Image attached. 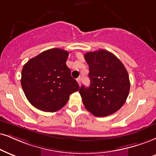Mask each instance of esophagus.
I'll use <instances>...</instances> for the list:
<instances>
[{"instance_id":"obj_1","label":"esophagus","mask_w":156,"mask_h":156,"mask_svg":"<svg viewBox=\"0 0 156 156\" xmlns=\"http://www.w3.org/2000/svg\"><path fill=\"white\" fill-rule=\"evenodd\" d=\"M76 81H77L79 85H80V86L81 85V78H80V77L77 78V79H76Z\"/></svg>"}]
</instances>
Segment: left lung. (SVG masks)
Returning a JSON list of instances; mask_svg holds the SVG:
<instances>
[{"instance_id":"left-lung-1","label":"left lung","mask_w":156,"mask_h":156,"mask_svg":"<svg viewBox=\"0 0 156 156\" xmlns=\"http://www.w3.org/2000/svg\"><path fill=\"white\" fill-rule=\"evenodd\" d=\"M89 66L90 85L80 89L84 107L94 116L103 117L119 110L130 89L129 74L116 55L105 50L84 54Z\"/></svg>"}]
</instances>
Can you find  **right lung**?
Instances as JSON below:
<instances>
[{"label": "right lung", "instance_id": "obj_1", "mask_svg": "<svg viewBox=\"0 0 156 156\" xmlns=\"http://www.w3.org/2000/svg\"><path fill=\"white\" fill-rule=\"evenodd\" d=\"M69 52L53 48L42 52L23 66L21 84L25 96L36 108L55 112L63 108L69 95L80 90L66 62Z\"/></svg>", "mask_w": 156, "mask_h": 156}]
</instances>
